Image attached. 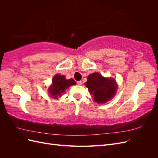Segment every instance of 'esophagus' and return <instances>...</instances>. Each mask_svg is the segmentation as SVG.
Segmentation results:
<instances>
[{
  "label": "esophagus",
  "mask_w": 158,
  "mask_h": 158,
  "mask_svg": "<svg viewBox=\"0 0 158 158\" xmlns=\"http://www.w3.org/2000/svg\"><path fill=\"white\" fill-rule=\"evenodd\" d=\"M82 81H78V82H77V84H78V85H82Z\"/></svg>",
  "instance_id": "1"
}]
</instances>
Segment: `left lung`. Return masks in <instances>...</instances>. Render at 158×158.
Listing matches in <instances>:
<instances>
[{
	"label": "left lung",
	"instance_id": "obj_1",
	"mask_svg": "<svg viewBox=\"0 0 158 158\" xmlns=\"http://www.w3.org/2000/svg\"><path fill=\"white\" fill-rule=\"evenodd\" d=\"M85 85L88 88L90 94L92 95L94 101L101 104L111 99L118 88L115 80L105 78L98 73L88 75Z\"/></svg>",
	"mask_w": 158,
	"mask_h": 158
}]
</instances>
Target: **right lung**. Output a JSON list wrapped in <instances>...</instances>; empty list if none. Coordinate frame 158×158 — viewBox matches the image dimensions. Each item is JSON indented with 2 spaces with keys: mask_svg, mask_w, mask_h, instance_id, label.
Instances as JSON below:
<instances>
[{
  "mask_svg": "<svg viewBox=\"0 0 158 158\" xmlns=\"http://www.w3.org/2000/svg\"><path fill=\"white\" fill-rule=\"evenodd\" d=\"M76 84L73 78L66 80L64 76L57 74L52 78V84L48 89V92L51 98L57 99L62 96L66 89Z\"/></svg>",
  "mask_w": 158,
  "mask_h": 158,
  "instance_id": "add662e5",
  "label": "right lung"
}]
</instances>
